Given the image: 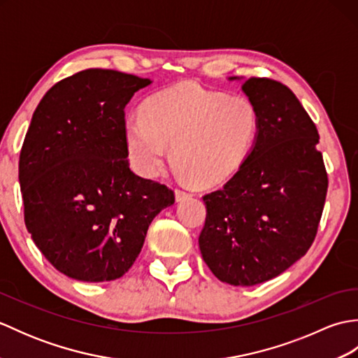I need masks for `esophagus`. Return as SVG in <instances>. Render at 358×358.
I'll use <instances>...</instances> for the list:
<instances>
[{
	"label": "esophagus",
	"instance_id": "obj_1",
	"mask_svg": "<svg viewBox=\"0 0 358 358\" xmlns=\"http://www.w3.org/2000/svg\"><path fill=\"white\" fill-rule=\"evenodd\" d=\"M191 196H192V194L185 192V191H180V189H177V191H175V200H177V201H185L187 199H191Z\"/></svg>",
	"mask_w": 358,
	"mask_h": 358
}]
</instances>
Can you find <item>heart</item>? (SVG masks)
I'll return each mask as SVG.
<instances>
[{
  "label": "heart",
  "mask_w": 358,
  "mask_h": 358,
  "mask_svg": "<svg viewBox=\"0 0 358 358\" xmlns=\"http://www.w3.org/2000/svg\"><path fill=\"white\" fill-rule=\"evenodd\" d=\"M258 113L248 98L180 83L150 95L123 124L129 163L144 178L163 172L173 148L180 178L200 186L229 180L249 155Z\"/></svg>",
  "instance_id": "b5f03b06"
}]
</instances>
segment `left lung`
Listing matches in <instances>:
<instances>
[{"label": "left lung", "mask_w": 358, "mask_h": 358, "mask_svg": "<svg viewBox=\"0 0 358 358\" xmlns=\"http://www.w3.org/2000/svg\"><path fill=\"white\" fill-rule=\"evenodd\" d=\"M255 106L249 155L223 189L203 196L199 245L212 273L232 286L275 278L308 252L328 191L318 132L291 89L268 78L229 77Z\"/></svg>", "instance_id": "1"}]
</instances>
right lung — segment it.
Instances as JSON below:
<instances>
[{"label": "right lung", "mask_w": 358, "mask_h": 358, "mask_svg": "<svg viewBox=\"0 0 358 358\" xmlns=\"http://www.w3.org/2000/svg\"><path fill=\"white\" fill-rule=\"evenodd\" d=\"M149 78L87 69L48 90L20 154L24 222L53 268L100 283L123 277L159 212L164 185L129 169L124 108Z\"/></svg>", "instance_id": "1"}]
</instances>
